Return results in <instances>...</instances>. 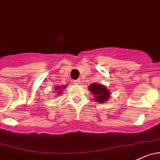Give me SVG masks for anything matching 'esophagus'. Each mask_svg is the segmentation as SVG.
Returning <instances> with one entry per match:
<instances>
[{
  "label": "esophagus",
  "mask_w": 160,
  "mask_h": 160,
  "mask_svg": "<svg viewBox=\"0 0 160 160\" xmlns=\"http://www.w3.org/2000/svg\"><path fill=\"white\" fill-rule=\"evenodd\" d=\"M73 83L76 85H79L80 83V80H73Z\"/></svg>",
  "instance_id": "1"
}]
</instances>
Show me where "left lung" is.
Returning <instances> with one entry per match:
<instances>
[{"instance_id":"obj_1","label":"left lung","mask_w":160,"mask_h":160,"mask_svg":"<svg viewBox=\"0 0 160 160\" xmlns=\"http://www.w3.org/2000/svg\"><path fill=\"white\" fill-rule=\"evenodd\" d=\"M89 90L94 96V100L97 102L104 103L110 98L111 93L106 86L100 83H93L88 87Z\"/></svg>"}]
</instances>
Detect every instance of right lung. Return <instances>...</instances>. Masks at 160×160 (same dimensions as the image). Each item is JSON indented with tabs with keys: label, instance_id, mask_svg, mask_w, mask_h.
<instances>
[{
	"label": "right lung",
	"instance_id": "1",
	"mask_svg": "<svg viewBox=\"0 0 160 160\" xmlns=\"http://www.w3.org/2000/svg\"><path fill=\"white\" fill-rule=\"evenodd\" d=\"M67 87V85H64V86H58V87H54V92L53 93H55V97H57V96H59L60 94H61L63 93V90H64Z\"/></svg>",
	"mask_w": 160,
	"mask_h": 160
}]
</instances>
